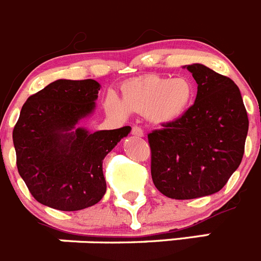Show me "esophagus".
Wrapping results in <instances>:
<instances>
[{"label": "esophagus", "mask_w": 261, "mask_h": 261, "mask_svg": "<svg viewBox=\"0 0 261 261\" xmlns=\"http://www.w3.org/2000/svg\"><path fill=\"white\" fill-rule=\"evenodd\" d=\"M132 135L137 136V137H143V135H145V133H143V129L141 128V126L135 125V126H132Z\"/></svg>", "instance_id": "1"}]
</instances>
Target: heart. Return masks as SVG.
Masks as SVG:
<instances>
[{"instance_id":"obj_1","label":"heart","mask_w":261,"mask_h":261,"mask_svg":"<svg viewBox=\"0 0 261 261\" xmlns=\"http://www.w3.org/2000/svg\"><path fill=\"white\" fill-rule=\"evenodd\" d=\"M194 97V87L186 77L147 76L129 83L124 90L123 101L111 95L107 106L120 116L129 110L147 114L155 123H171L185 114Z\"/></svg>"}]
</instances>
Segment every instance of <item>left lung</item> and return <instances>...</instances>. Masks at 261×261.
I'll use <instances>...</instances> for the list:
<instances>
[{
  "mask_svg": "<svg viewBox=\"0 0 261 261\" xmlns=\"http://www.w3.org/2000/svg\"><path fill=\"white\" fill-rule=\"evenodd\" d=\"M188 70L198 84L194 105L147 135L152 182L173 199L221 190L242 162L248 130L247 111L234 81L199 63Z\"/></svg>",
  "mask_w": 261,
  "mask_h": 261,
  "instance_id": "obj_1",
  "label": "left lung"
}]
</instances>
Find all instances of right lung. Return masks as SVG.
<instances>
[{
	"instance_id": "right-lung-1",
	"label": "right lung",
	"mask_w": 261,
	"mask_h": 261,
	"mask_svg": "<svg viewBox=\"0 0 261 261\" xmlns=\"http://www.w3.org/2000/svg\"><path fill=\"white\" fill-rule=\"evenodd\" d=\"M99 84L57 80L35 93L21 107L13 130L16 167L41 204L79 211L106 193L102 163L130 126L89 133L75 128L94 109Z\"/></svg>"
}]
</instances>
